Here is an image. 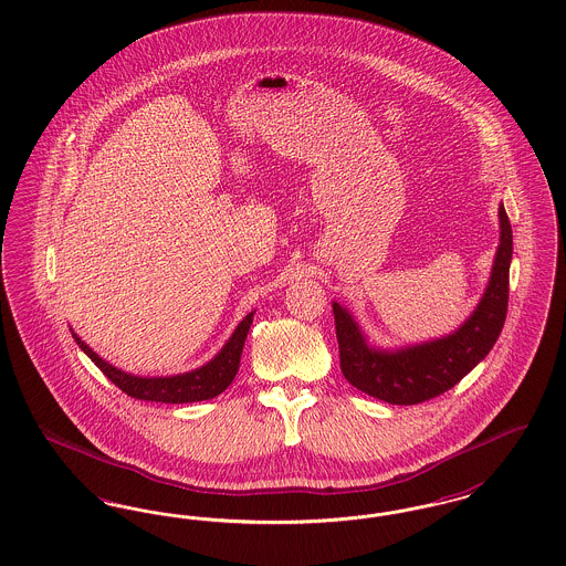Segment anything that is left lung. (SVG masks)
Segmentation results:
<instances>
[{"label": "left lung", "mask_w": 566, "mask_h": 566, "mask_svg": "<svg viewBox=\"0 0 566 566\" xmlns=\"http://www.w3.org/2000/svg\"><path fill=\"white\" fill-rule=\"evenodd\" d=\"M499 248L484 295L454 333L431 342L386 350L367 342L350 312L333 301L342 371L354 388L390 405H416L457 386L496 344L507 316L512 224L499 206Z\"/></svg>", "instance_id": "left-lung-1"}]
</instances>
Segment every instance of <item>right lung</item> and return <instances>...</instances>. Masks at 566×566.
Segmentation results:
<instances>
[{
	"instance_id": "add662e5",
	"label": "right lung",
	"mask_w": 566,
	"mask_h": 566,
	"mask_svg": "<svg viewBox=\"0 0 566 566\" xmlns=\"http://www.w3.org/2000/svg\"><path fill=\"white\" fill-rule=\"evenodd\" d=\"M254 318V312H250L233 335L227 339V344L220 348L212 360H208L203 367H197L187 374L165 377H142L127 374L108 360L99 358L97 352L91 350L81 337L72 331V337L81 346V350L104 371L112 384H116L125 395L139 399V401H157V403H195V401H208L214 399L220 392L227 390V386L233 381V377L240 369L243 342L248 337L250 324Z\"/></svg>"
}]
</instances>
